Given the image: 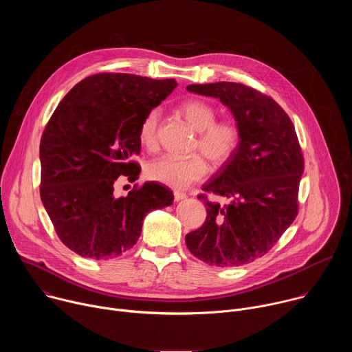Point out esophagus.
<instances>
[{
    "instance_id": "obj_1",
    "label": "esophagus",
    "mask_w": 352,
    "mask_h": 352,
    "mask_svg": "<svg viewBox=\"0 0 352 352\" xmlns=\"http://www.w3.org/2000/svg\"><path fill=\"white\" fill-rule=\"evenodd\" d=\"M185 197H186V195H185V193L178 192V190H175V192H174V200H175V202H179V200H182V199H185Z\"/></svg>"
}]
</instances>
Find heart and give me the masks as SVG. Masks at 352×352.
<instances>
[{"label":"heart","mask_w":352,"mask_h":352,"mask_svg":"<svg viewBox=\"0 0 352 352\" xmlns=\"http://www.w3.org/2000/svg\"><path fill=\"white\" fill-rule=\"evenodd\" d=\"M181 114L185 121L199 133L196 148L214 166L221 167L236 152L239 143L238 128L232 122H216L217 114L213 106L202 100H190L181 106ZM160 113L150 111L140 124L139 140L147 147L153 148L157 143V126ZM146 177L174 189H185L190 184L204 179L208 167L202 157L175 159L162 156L148 162L146 166Z\"/></svg>","instance_id":"obj_1"}]
</instances>
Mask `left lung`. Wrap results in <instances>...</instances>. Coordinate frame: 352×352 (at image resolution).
I'll list each match as a JSON object with an SVG mask.
<instances>
[{
  "label": "left lung",
  "mask_w": 352,
  "mask_h": 352,
  "mask_svg": "<svg viewBox=\"0 0 352 352\" xmlns=\"http://www.w3.org/2000/svg\"><path fill=\"white\" fill-rule=\"evenodd\" d=\"M189 93L219 98L234 117L239 143L217 177L204 185L228 205L204 199L205 224L186 234L190 254L210 266L254 262L274 246L298 212L304 157L295 128L273 98L234 82L189 85Z\"/></svg>",
  "instance_id": "obj_1"
}]
</instances>
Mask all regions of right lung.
Listing matches in <instances>:
<instances>
[{
    "label": "right lung",
    "mask_w": 352,
    "mask_h": 352,
    "mask_svg": "<svg viewBox=\"0 0 352 352\" xmlns=\"http://www.w3.org/2000/svg\"><path fill=\"white\" fill-rule=\"evenodd\" d=\"M174 79L98 74L75 85L50 118L40 142L43 206L75 254L113 259L139 239L143 219L171 206L174 195L146 182L114 196L118 177L135 181L144 117L177 87Z\"/></svg>",
    "instance_id": "right-lung-1"
}]
</instances>
